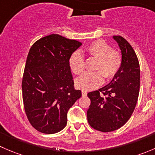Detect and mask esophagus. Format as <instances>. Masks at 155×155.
Masks as SVG:
<instances>
[{"label":"esophagus","instance_id":"1","mask_svg":"<svg viewBox=\"0 0 155 155\" xmlns=\"http://www.w3.org/2000/svg\"><path fill=\"white\" fill-rule=\"evenodd\" d=\"M87 91H83L82 90V96L83 97H85V96H87Z\"/></svg>","mask_w":155,"mask_h":155}]
</instances>
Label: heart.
I'll use <instances>...</instances> for the list:
<instances>
[{
    "instance_id": "obj_1",
    "label": "heart",
    "mask_w": 155,
    "mask_h": 155,
    "mask_svg": "<svg viewBox=\"0 0 155 155\" xmlns=\"http://www.w3.org/2000/svg\"><path fill=\"white\" fill-rule=\"evenodd\" d=\"M85 51L89 56L97 58L94 69L101 71H88L81 75L76 80L78 88L83 91L92 90L103 83V75L108 80L116 76L122 64V56L119 51L111 48L104 40H98L91 43ZM69 63L75 74H79L85 69V59L79 51L71 54Z\"/></svg>"
}]
</instances>
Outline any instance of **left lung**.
<instances>
[{"label": "left lung", "instance_id": "8db88e82", "mask_svg": "<svg viewBox=\"0 0 155 155\" xmlns=\"http://www.w3.org/2000/svg\"><path fill=\"white\" fill-rule=\"evenodd\" d=\"M122 56V64L110 82L98 91L89 92L91 105L87 111L89 124L101 132L121 127L134 112L140 93V68L134 48L121 36H113Z\"/></svg>", "mask_w": 155, "mask_h": 155}]
</instances>
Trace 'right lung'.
I'll return each instance as SVG.
<instances>
[{
  "label": "right lung",
  "mask_w": 155,
  "mask_h": 155,
  "mask_svg": "<svg viewBox=\"0 0 155 155\" xmlns=\"http://www.w3.org/2000/svg\"><path fill=\"white\" fill-rule=\"evenodd\" d=\"M80 46L77 40L51 34L30 48L21 83L23 104L29 122L39 132L63 130L69 109L82 96L74 88L69 63Z\"/></svg>",
  "instance_id": "obj_1"
}]
</instances>
